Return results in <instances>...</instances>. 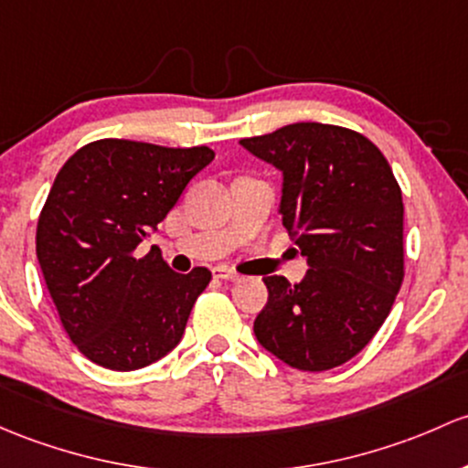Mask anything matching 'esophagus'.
I'll list each match as a JSON object with an SVG mask.
<instances>
[{"instance_id": "obj_1", "label": "esophagus", "mask_w": 468, "mask_h": 468, "mask_svg": "<svg viewBox=\"0 0 468 468\" xmlns=\"http://www.w3.org/2000/svg\"><path fill=\"white\" fill-rule=\"evenodd\" d=\"M213 278L224 280V282H238L239 275L235 271H230V269H226V267H215L213 269Z\"/></svg>"}]
</instances>
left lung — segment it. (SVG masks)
Wrapping results in <instances>:
<instances>
[{"label": "left lung", "instance_id": "8db88e82", "mask_svg": "<svg viewBox=\"0 0 468 468\" xmlns=\"http://www.w3.org/2000/svg\"><path fill=\"white\" fill-rule=\"evenodd\" d=\"M239 144L282 170V224L309 264L298 284L264 275L255 336L296 370L343 366L372 341L403 282V199L390 164L363 134L323 122Z\"/></svg>", "mask_w": 468, "mask_h": 468}]
</instances>
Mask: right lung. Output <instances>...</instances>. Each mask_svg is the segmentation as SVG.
<instances>
[{"label": "right lung", "instance_id": "right-lung-1", "mask_svg": "<svg viewBox=\"0 0 468 468\" xmlns=\"http://www.w3.org/2000/svg\"><path fill=\"white\" fill-rule=\"evenodd\" d=\"M213 159L206 145L101 139L58 172L37 219L36 253L67 336L96 366L139 370L184 336L213 275L206 267L175 273L159 249L139 258L136 247Z\"/></svg>", "mask_w": 468, "mask_h": 468}]
</instances>
